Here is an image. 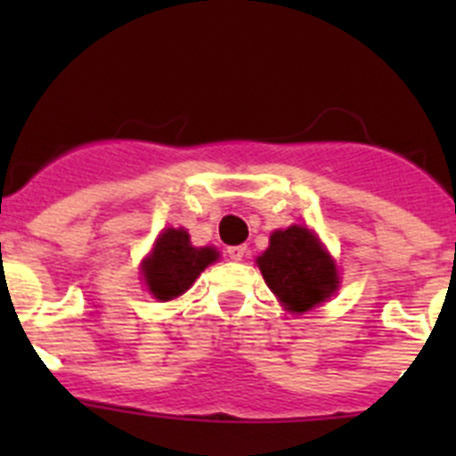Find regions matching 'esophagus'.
<instances>
[{
  "mask_svg": "<svg viewBox=\"0 0 456 456\" xmlns=\"http://www.w3.org/2000/svg\"><path fill=\"white\" fill-rule=\"evenodd\" d=\"M227 256L232 257V260H242V257L247 256V247H245V245L229 247V249H227Z\"/></svg>",
  "mask_w": 456,
  "mask_h": 456,
  "instance_id": "34e87169",
  "label": "esophagus"
}]
</instances>
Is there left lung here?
<instances>
[{"mask_svg":"<svg viewBox=\"0 0 456 456\" xmlns=\"http://www.w3.org/2000/svg\"><path fill=\"white\" fill-rule=\"evenodd\" d=\"M265 282L289 311L314 309L338 289V271L320 240L306 227H289L271 236L257 257Z\"/></svg>","mask_w":456,"mask_h":456,"instance_id":"8db88e82","label":"left lung"}]
</instances>
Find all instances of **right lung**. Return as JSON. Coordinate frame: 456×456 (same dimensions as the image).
Returning a JSON list of instances; mask_svg holds the SVG:
<instances>
[{"instance_id":"obj_1","label":"right lung","mask_w":456,"mask_h":456,"mask_svg":"<svg viewBox=\"0 0 456 456\" xmlns=\"http://www.w3.org/2000/svg\"><path fill=\"white\" fill-rule=\"evenodd\" d=\"M218 257V251L205 247L196 249L190 245L185 229H167L156 240L154 251L147 257L142 273L154 297L174 300L191 287L200 271Z\"/></svg>"}]
</instances>
